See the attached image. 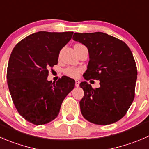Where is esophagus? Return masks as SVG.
Returning a JSON list of instances; mask_svg holds the SVG:
<instances>
[{
  "instance_id": "obj_1",
  "label": "esophagus",
  "mask_w": 149,
  "mask_h": 149,
  "mask_svg": "<svg viewBox=\"0 0 149 149\" xmlns=\"http://www.w3.org/2000/svg\"><path fill=\"white\" fill-rule=\"evenodd\" d=\"M79 84H80V82H79V80H76L75 81V85H76V86H79Z\"/></svg>"
}]
</instances>
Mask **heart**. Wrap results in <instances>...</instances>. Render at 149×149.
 <instances>
[{
	"instance_id": "1",
	"label": "heart",
	"mask_w": 149,
	"mask_h": 149,
	"mask_svg": "<svg viewBox=\"0 0 149 149\" xmlns=\"http://www.w3.org/2000/svg\"><path fill=\"white\" fill-rule=\"evenodd\" d=\"M76 45H81V44H76ZM82 71L81 68H68L65 70V73L68 76H70V77L73 78H77L79 76L81 72Z\"/></svg>"
}]
</instances>
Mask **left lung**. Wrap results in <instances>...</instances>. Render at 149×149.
Listing matches in <instances>:
<instances>
[{"mask_svg":"<svg viewBox=\"0 0 149 149\" xmlns=\"http://www.w3.org/2000/svg\"><path fill=\"white\" fill-rule=\"evenodd\" d=\"M74 41L86 46L89 60L85 80L100 81L93 89L86 81L79 84L84 95L79 102L82 116L95 125H111L120 120L135 97L137 67L124 41L101 32L75 33Z\"/></svg>","mask_w":149,"mask_h":149,"instance_id":"left-lung-1","label":"left lung"}]
</instances>
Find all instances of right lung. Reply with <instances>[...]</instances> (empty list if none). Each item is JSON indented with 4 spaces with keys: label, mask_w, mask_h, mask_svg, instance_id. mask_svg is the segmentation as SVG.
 <instances>
[{
    "label": "right lung",
    "mask_w": 149,
    "mask_h": 149,
    "mask_svg": "<svg viewBox=\"0 0 149 149\" xmlns=\"http://www.w3.org/2000/svg\"><path fill=\"white\" fill-rule=\"evenodd\" d=\"M73 32L39 31L18 43L7 68V84L19 113L36 125L47 124L59 114L62 102L75 86L63 76L57 82L47 80L49 69L57 64L60 52Z\"/></svg>",
    "instance_id": "add662e5"
}]
</instances>
